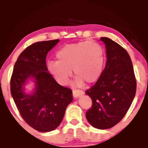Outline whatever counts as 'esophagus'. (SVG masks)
<instances>
[{"label":"esophagus","mask_w":148,"mask_h":148,"mask_svg":"<svg viewBox=\"0 0 148 148\" xmlns=\"http://www.w3.org/2000/svg\"><path fill=\"white\" fill-rule=\"evenodd\" d=\"M82 94H84V92L82 91V90H73V97H74V98H78L79 96L82 95Z\"/></svg>","instance_id":"esophagus-1"}]
</instances>
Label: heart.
Returning a JSON list of instances; mask_svg holds the SVG:
<instances>
[{
	"mask_svg": "<svg viewBox=\"0 0 148 148\" xmlns=\"http://www.w3.org/2000/svg\"><path fill=\"white\" fill-rule=\"evenodd\" d=\"M58 61L47 62V69L56 81L66 85L74 71L76 86L86 81L93 83L100 77L105 64V53L101 45L93 41L68 44L56 54Z\"/></svg>",
	"mask_w": 148,
	"mask_h": 148,
	"instance_id": "b5f03b06",
	"label": "heart"
}]
</instances>
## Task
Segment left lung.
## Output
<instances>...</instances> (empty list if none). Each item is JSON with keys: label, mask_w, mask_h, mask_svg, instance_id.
<instances>
[{"label": "left lung", "mask_w": 148, "mask_h": 148, "mask_svg": "<svg viewBox=\"0 0 148 148\" xmlns=\"http://www.w3.org/2000/svg\"><path fill=\"white\" fill-rule=\"evenodd\" d=\"M106 49L107 62L100 77L86 94L92 107L86 119L97 129H108L119 123L132 104L136 90L134 67L128 53L110 38H101Z\"/></svg>", "instance_id": "8db88e82"}]
</instances>
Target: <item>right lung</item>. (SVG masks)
I'll return each mask as SVG.
<instances>
[{
  "label": "right lung",
  "instance_id": "right-lung-1",
  "mask_svg": "<svg viewBox=\"0 0 148 148\" xmlns=\"http://www.w3.org/2000/svg\"><path fill=\"white\" fill-rule=\"evenodd\" d=\"M59 41H42L28 46L18 57L12 75L14 103L25 122L40 132L57 128L73 100L71 89L59 85L46 67V55ZM29 81L34 87L27 92L25 86Z\"/></svg>",
  "mask_w": 148,
  "mask_h": 148
}]
</instances>
